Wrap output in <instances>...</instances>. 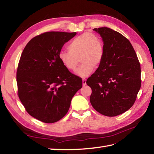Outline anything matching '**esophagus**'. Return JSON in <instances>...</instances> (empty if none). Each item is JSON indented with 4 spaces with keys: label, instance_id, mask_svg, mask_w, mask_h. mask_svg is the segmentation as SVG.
I'll return each instance as SVG.
<instances>
[{
    "label": "esophagus",
    "instance_id": "esophagus-1",
    "mask_svg": "<svg viewBox=\"0 0 154 154\" xmlns=\"http://www.w3.org/2000/svg\"><path fill=\"white\" fill-rule=\"evenodd\" d=\"M82 82H83V86L85 85H86V79H85V78L82 79Z\"/></svg>",
    "mask_w": 154,
    "mask_h": 154
}]
</instances>
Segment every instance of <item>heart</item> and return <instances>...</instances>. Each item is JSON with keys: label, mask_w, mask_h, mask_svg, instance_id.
<instances>
[{"label": "heart", "mask_w": 154, "mask_h": 154, "mask_svg": "<svg viewBox=\"0 0 154 154\" xmlns=\"http://www.w3.org/2000/svg\"><path fill=\"white\" fill-rule=\"evenodd\" d=\"M69 52L61 51L59 59L63 66L69 71L76 70L79 60L82 63L76 73L81 77L91 74L94 66L97 67L103 61L104 47L102 40L91 32L77 35L67 45Z\"/></svg>", "instance_id": "obj_1"}]
</instances>
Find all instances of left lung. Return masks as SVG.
Listing matches in <instances>:
<instances>
[{
	"label": "left lung",
	"instance_id": "1",
	"mask_svg": "<svg viewBox=\"0 0 154 154\" xmlns=\"http://www.w3.org/2000/svg\"><path fill=\"white\" fill-rule=\"evenodd\" d=\"M102 37L103 61L87 80L92 89L90 102L97 112L116 116L134 104L141 87V67L130 41L119 32L103 27L94 28Z\"/></svg>",
	"mask_w": 154,
	"mask_h": 154
}]
</instances>
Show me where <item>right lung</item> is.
<instances>
[{"mask_svg":"<svg viewBox=\"0 0 154 154\" xmlns=\"http://www.w3.org/2000/svg\"><path fill=\"white\" fill-rule=\"evenodd\" d=\"M76 34L44 32L30 40L22 53L16 71L18 95L26 112L43 122L61 119L82 87V79L59 59L65 43Z\"/></svg>","mask_w":154,"mask_h":154,"instance_id":"add662e5","label":"right lung"}]
</instances>
